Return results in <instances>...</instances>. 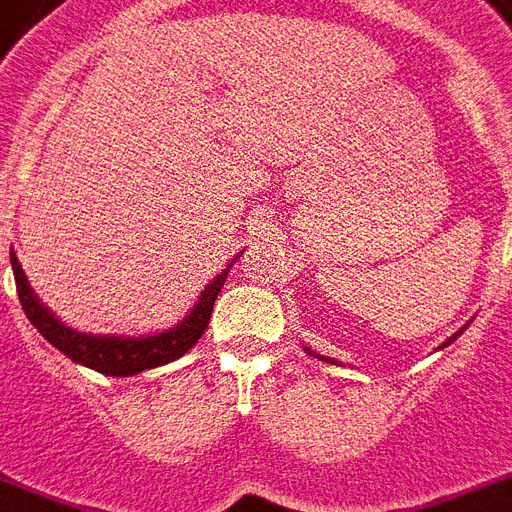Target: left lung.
I'll return each mask as SVG.
<instances>
[{
	"label": "left lung",
	"instance_id": "1",
	"mask_svg": "<svg viewBox=\"0 0 512 512\" xmlns=\"http://www.w3.org/2000/svg\"><path fill=\"white\" fill-rule=\"evenodd\" d=\"M458 336H461V333H455V336L453 338H450V341L448 343H453L455 341V338H458ZM448 343H442V346H448ZM309 351V349H307ZM309 354H315V351H309Z\"/></svg>",
	"mask_w": 512,
	"mask_h": 512
}]
</instances>
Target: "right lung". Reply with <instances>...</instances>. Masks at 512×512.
<instances>
[{
	"mask_svg": "<svg viewBox=\"0 0 512 512\" xmlns=\"http://www.w3.org/2000/svg\"><path fill=\"white\" fill-rule=\"evenodd\" d=\"M10 263L12 270H15L17 296H20L25 317L33 322V328H38V333H41L54 349L62 351L64 356H70L72 362L85 364V367L96 369L101 375L111 377L137 375V372H143V369L161 367V364H169L174 362V359H179L182 354H187V351L200 341L205 328H208L216 296L218 291H221L223 283H226V276H229L231 268L229 265L221 276L213 278V283L203 291V296H200V302L195 304V309H192L190 315L184 317L176 328L148 338H119L88 336V333H77V330L62 325V322L51 315L49 309L33 296V291H30L28 286V278H25L23 268L17 263L15 252H10Z\"/></svg>",
	"mask_w": 512,
	"mask_h": 512,
	"instance_id": "right-lung-1",
	"label": "right lung"
}]
</instances>
